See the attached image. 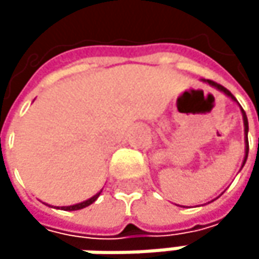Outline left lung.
Returning <instances> with one entry per match:
<instances>
[{
  "label": "left lung",
  "instance_id": "obj_1",
  "mask_svg": "<svg viewBox=\"0 0 259 259\" xmlns=\"http://www.w3.org/2000/svg\"><path fill=\"white\" fill-rule=\"evenodd\" d=\"M205 82H208L210 85H213V87H216L218 90H221V91H224L227 96H230L233 100H235V97H234L233 94L225 88V87H222L221 83H218V82H214V80H210V79H207ZM241 112H243V121H244V133H246V156H244V160H243V165L246 163V159H247V153H249V142H247V130H249V126H247V117H246V112L241 109Z\"/></svg>",
  "mask_w": 259,
  "mask_h": 259
}]
</instances>
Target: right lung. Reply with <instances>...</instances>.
<instances>
[{"label":"right lung","instance_id":"obj_1","mask_svg":"<svg viewBox=\"0 0 259 259\" xmlns=\"http://www.w3.org/2000/svg\"><path fill=\"white\" fill-rule=\"evenodd\" d=\"M99 195H100V192L97 193V195H94L93 198H90V199H87V201H83V202H79V204H75V205H69V207H63L64 210H70V211H73V210H80V208H85V207H88L90 204H93L97 198H99Z\"/></svg>","mask_w":259,"mask_h":259}]
</instances>
